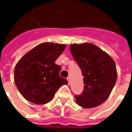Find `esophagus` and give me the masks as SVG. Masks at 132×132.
<instances>
[{
  "label": "esophagus",
  "instance_id": "obj_1",
  "mask_svg": "<svg viewBox=\"0 0 132 132\" xmlns=\"http://www.w3.org/2000/svg\"><path fill=\"white\" fill-rule=\"evenodd\" d=\"M67 80H68V84H70V77L67 78Z\"/></svg>",
  "mask_w": 132,
  "mask_h": 132
}]
</instances>
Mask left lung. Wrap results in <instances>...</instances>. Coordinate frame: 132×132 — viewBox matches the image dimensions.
<instances>
[{
	"label": "left lung",
	"mask_w": 132,
	"mask_h": 132,
	"mask_svg": "<svg viewBox=\"0 0 132 132\" xmlns=\"http://www.w3.org/2000/svg\"><path fill=\"white\" fill-rule=\"evenodd\" d=\"M70 52L84 76V89L75 96L77 104L91 108L102 104L108 98L117 80L114 60L92 43L71 44Z\"/></svg>",
	"instance_id": "left-lung-1"
}]
</instances>
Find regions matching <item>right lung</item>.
Here are the masks:
<instances>
[{
  "label": "right lung",
  "mask_w": 132,
  "mask_h": 132,
  "mask_svg": "<svg viewBox=\"0 0 132 132\" xmlns=\"http://www.w3.org/2000/svg\"><path fill=\"white\" fill-rule=\"evenodd\" d=\"M65 48V44L41 43L19 60L14 78L19 92L27 101L46 104L61 86L68 84V80L60 76L61 67L55 64Z\"/></svg>",
  "instance_id": "1"
}]
</instances>
